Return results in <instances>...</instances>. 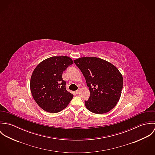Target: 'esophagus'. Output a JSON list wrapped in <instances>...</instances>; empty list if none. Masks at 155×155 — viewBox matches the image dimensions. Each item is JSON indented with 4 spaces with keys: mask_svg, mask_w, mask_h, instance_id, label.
I'll return each mask as SVG.
<instances>
[{
    "mask_svg": "<svg viewBox=\"0 0 155 155\" xmlns=\"http://www.w3.org/2000/svg\"><path fill=\"white\" fill-rule=\"evenodd\" d=\"M75 92V94H78V93H79V90H77V91H75V92Z\"/></svg>",
    "mask_w": 155,
    "mask_h": 155,
    "instance_id": "34e87169",
    "label": "esophagus"
}]
</instances>
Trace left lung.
I'll use <instances>...</instances> for the list:
<instances>
[{"label": "left lung", "mask_w": 155, "mask_h": 155, "mask_svg": "<svg viewBox=\"0 0 155 155\" xmlns=\"http://www.w3.org/2000/svg\"><path fill=\"white\" fill-rule=\"evenodd\" d=\"M84 76L90 91L85 104L88 110L103 114L119 101L123 88V78L110 63L97 57H81L74 60Z\"/></svg>", "instance_id": "left-lung-1"}]
</instances>
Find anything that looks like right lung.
<instances>
[{
    "mask_svg": "<svg viewBox=\"0 0 155 155\" xmlns=\"http://www.w3.org/2000/svg\"><path fill=\"white\" fill-rule=\"evenodd\" d=\"M73 63L67 56L51 57L35 68L30 79L32 96L44 110L58 113L65 109L73 95L66 89L63 71Z\"/></svg>",
    "mask_w": 155,
    "mask_h": 155,
    "instance_id": "obj_1",
    "label": "right lung"
}]
</instances>
